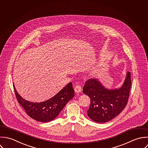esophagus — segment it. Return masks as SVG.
<instances>
[{
	"label": "esophagus",
	"mask_w": 148,
	"mask_h": 148,
	"mask_svg": "<svg viewBox=\"0 0 148 148\" xmlns=\"http://www.w3.org/2000/svg\"><path fill=\"white\" fill-rule=\"evenodd\" d=\"M74 91L76 93H79V92H81V91H82V88H81V86L79 85H77L75 86L74 88Z\"/></svg>",
	"instance_id": "1"
}]
</instances>
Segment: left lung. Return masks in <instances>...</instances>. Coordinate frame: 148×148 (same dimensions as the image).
<instances>
[{
  "label": "left lung",
  "instance_id": "8db88e82",
  "mask_svg": "<svg viewBox=\"0 0 148 148\" xmlns=\"http://www.w3.org/2000/svg\"><path fill=\"white\" fill-rule=\"evenodd\" d=\"M131 88L130 73L127 72L122 86L108 90L97 79H89L83 88V92L90 98L88 115L98 123H104L115 118L127 105Z\"/></svg>",
  "mask_w": 148,
  "mask_h": 148
}]
</instances>
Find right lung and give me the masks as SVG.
Instances as JSON below:
<instances>
[{"mask_svg":"<svg viewBox=\"0 0 148 148\" xmlns=\"http://www.w3.org/2000/svg\"><path fill=\"white\" fill-rule=\"evenodd\" d=\"M18 103L25 110L31 118L39 122H46L56 118L66 104L74 96L71 82L51 99L40 103H33L24 99L16 91L13 85Z\"/></svg>","mask_w":148,"mask_h":148,"instance_id":"add662e5","label":"right lung"}]
</instances>
